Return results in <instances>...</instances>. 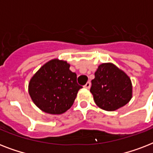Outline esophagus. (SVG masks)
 <instances>
[{
	"label": "esophagus",
	"instance_id": "esophagus-1",
	"mask_svg": "<svg viewBox=\"0 0 153 153\" xmlns=\"http://www.w3.org/2000/svg\"><path fill=\"white\" fill-rule=\"evenodd\" d=\"M91 82H87L86 83V85L84 86V88L90 89V88H91Z\"/></svg>",
	"mask_w": 153,
	"mask_h": 153
}]
</instances>
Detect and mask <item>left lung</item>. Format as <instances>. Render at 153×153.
<instances>
[{
    "label": "left lung",
    "instance_id": "obj_1",
    "mask_svg": "<svg viewBox=\"0 0 153 153\" xmlns=\"http://www.w3.org/2000/svg\"><path fill=\"white\" fill-rule=\"evenodd\" d=\"M91 81V92L99 108L114 111L124 106L132 98L130 78L111 62L99 65Z\"/></svg>",
    "mask_w": 153,
    "mask_h": 153
}]
</instances>
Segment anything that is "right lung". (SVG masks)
<instances>
[{"label": "right lung", "instance_id": "add662e5", "mask_svg": "<svg viewBox=\"0 0 153 153\" xmlns=\"http://www.w3.org/2000/svg\"><path fill=\"white\" fill-rule=\"evenodd\" d=\"M77 75L67 61L51 59L32 77L28 93L39 109L47 114H62L71 107L78 91Z\"/></svg>", "mask_w": 153, "mask_h": 153}]
</instances>
